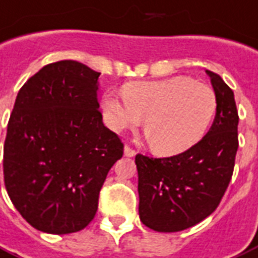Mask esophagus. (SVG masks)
I'll return each instance as SVG.
<instances>
[{
  "instance_id": "obj_1",
  "label": "esophagus",
  "mask_w": 258,
  "mask_h": 258,
  "mask_svg": "<svg viewBox=\"0 0 258 258\" xmlns=\"http://www.w3.org/2000/svg\"><path fill=\"white\" fill-rule=\"evenodd\" d=\"M136 151L132 150L131 147H125V148H123V155H125L126 158H133V156H136Z\"/></svg>"
}]
</instances>
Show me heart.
I'll use <instances>...</instances> for the list:
<instances>
[{
    "instance_id": "1",
    "label": "heart",
    "mask_w": 258,
    "mask_h": 258,
    "mask_svg": "<svg viewBox=\"0 0 258 258\" xmlns=\"http://www.w3.org/2000/svg\"><path fill=\"white\" fill-rule=\"evenodd\" d=\"M123 98H103L108 126L122 132L144 119L151 148L164 156L183 154L200 143L218 110L215 91L187 76L132 83L123 88Z\"/></svg>"
}]
</instances>
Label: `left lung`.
Listing matches in <instances>:
<instances>
[{
    "label": "left lung",
    "instance_id": "left-lung-1",
    "mask_svg": "<svg viewBox=\"0 0 258 258\" xmlns=\"http://www.w3.org/2000/svg\"><path fill=\"white\" fill-rule=\"evenodd\" d=\"M218 110L208 133L190 150L171 158L137 155L139 215L159 232L200 223L216 208L231 179L238 150V111L234 92L211 71Z\"/></svg>",
    "mask_w": 258,
    "mask_h": 258
}]
</instances>
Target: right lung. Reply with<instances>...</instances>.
<instances>
[{"label": "right lung", "instance_id": "add662e5", "mask_svg": "<svg viewBox=\"0 0 258 258\" xmlns=\"http://www.w3.org/2000/svg\"><path fill=\"white\" fill-rule=\"evenodd\" d=\"M99 72L77 61L40 69L21 87L8 122L4 179L36 230L71 234L98 210L99 191L123 145L102 121Z\"/></svg>", "mask_w": 258, "mask_h": 258}]
</instances>
